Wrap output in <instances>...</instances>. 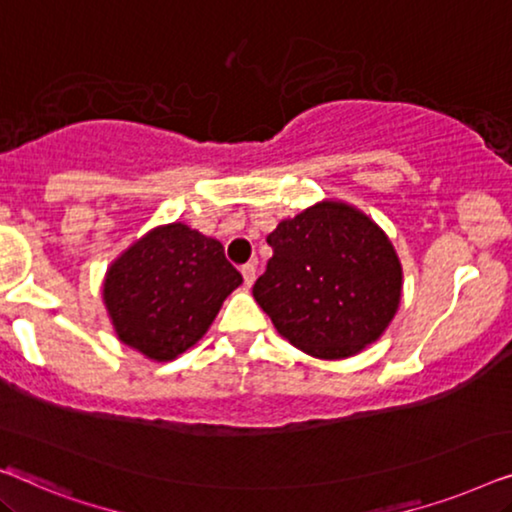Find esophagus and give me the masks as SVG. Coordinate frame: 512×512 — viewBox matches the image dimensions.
Here are the masks:
<instances>
[{
    "mask_svg": "<svg viewBox=\"0 0 512 512\" xmlns=\"http://www.w3.org/2000/svg\"><path fill=\"white\" fill-rule=\"evenodd\" d=\"M241 273H243V283H246V287H250L255 283V273H257V266L253 262L243 264L241 266Z\"/></svg>",
    "mask_w": 512,
    "mask_h": 512,
    "instance_id": "obj_1",
    "label": "esophagus"
}]
</instances>
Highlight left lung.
<instances>
[{
  "label": "left lung",
  "mask_w": 512,
  "mask_h": 512,
  "mask_svg": "<svg viewBox=\"0 0 512 512\" xmlns=\"http://www.w3.org/2000/svg\"><path fill=\"white\" fill-rule=\"evenodd\" d=\"M273 257L253 297L294 348L320 359L378 341L401 301V262L383 229L343 201H320L266 236Z\"/></svg>",
  "instance_id": "left-lung-1"
}]
</instances>
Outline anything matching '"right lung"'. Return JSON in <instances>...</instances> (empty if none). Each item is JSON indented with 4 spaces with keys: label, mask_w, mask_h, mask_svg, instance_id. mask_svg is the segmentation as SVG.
<instances>
[{
    "label": "right lung",
    "mask_w": 512,
    "mask_h": 512,
    "mask_svg": "<svg viewBox=\"0 0 512 512\" xmlns=\"http://www.w3.org/2000/svg\"><path fill=\"white\" fill-rule=\"evenodd\" d=\"M241 283L220 241L171 222L115 259L106 271L104 304L122 343L169 362L206 334Z\"/></svg>",
    "instance_id": "obj_1"
}]
</instances>
